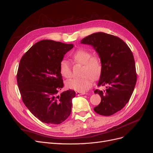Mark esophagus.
I'll return each mask as SVG.
<instances>
[{"label": "esophagus", "instance_id": "obj_1", "mask_svg": "<svg viewBox=\"0 0 153 153\" xmlns=\"http://www.w3.org/2000/svg\"><path fill=\"white\" fill-rule=\"evenodd\" d=\"M76 94L77 96H80V95H84V94H85L86 92H76Z\"/></svg>", "mask_w": 153, "mask_h": 153}]
</instances>
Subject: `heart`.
Segmentation results:
<instances>
[{"label":"heart","mask_w":153,"mask_h":153,"mask_svg":"<svg viewBox=\"0 0 153 153\" xmlns=\"http://www.w3.org/2000/svg\"><path fill=\"white\" fill-rule=\"evenodd\" d=\"M73 57L76 62L83 64L81 73L82 76L68 80L66 86L74 91L84 92L91 87L92 79L96 80L101 76L103 70L102 63L98 56L92 55L91 52L84 49L76 50L73 54ZM59 70L64 78H71V68L67 60L62 59L60 62Z\"/></svg>","instance_id":"b5f03b06"}]
</instances>
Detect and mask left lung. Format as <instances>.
I'll return each mask as SVG.
<instances>
[{
    "label": "left lung",
    "instance_id": "1",
    "mask_svg": "<svg viewBox=\"0 0 153 153\" xmlns=\"http://www.w3.org/2000/svg\"><path fill=\"white\" fill-rule=\"evenodd\" d=\"M82 44L91 45L98 53L103 70L96 89L101 96L100 103L94 108L101 115L109 116L121 110L130 99L137 82L133 55L128 46L117 36L96 32L82 39Z\"/></svg>",
    "mask_w": 153,
    "mask_h": 153
}]
</instances>
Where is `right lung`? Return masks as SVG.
<instances>
[{"mask_svg": "<svg viewBox=\"0 0 153 153\" xmlns=\"http://www.w3.org/2000/svg\"><path fill=\"white\" fill-rule=\"evenodd\" d=\"M73 44L44 39L23 55L17 73L22 101L41 122L59 124L71 112L75 92L68 90L58 95L64 86L59 64Z\"/></svg>", "mask_w": 153, "mask_h": 153, "instance_id": "add662e5", "label": "right lung"}]
</instances>
